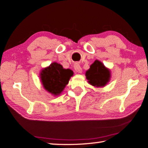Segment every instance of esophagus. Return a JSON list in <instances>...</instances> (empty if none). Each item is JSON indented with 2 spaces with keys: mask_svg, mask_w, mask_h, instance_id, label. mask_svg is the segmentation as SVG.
I'll return each mask as SVG.
<instances>
[{
  "mask_svg": "<svg viewBox=\"0 0 148 148\" xmlns=\"http://www.w3.org/2000/svg\"><path fill=\"white\" fill-rule=\"evenodd\" d=\"M74 67L75 70H76V72H78V73H82V69L80 65H79L78 63H75Z\"/></svg>",
  "mask_w": 148,
  "mask_h": 148,
  "instance_id": "esophagus-1",
  "label": "esophagus"
}]
</instances>
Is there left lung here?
Wrapping results in <instances>:
<instances>
[{
	"label": "left lung",
	"mask_w": 148,
	"mask_h": 148,
	"mask_svg": "<svg viewBox=\"0 0 148 148\" xmlns=\"http://www.w3.org/2000/svg\"><path fill=\"white\" fill-rule=\"evenodd\" d=\"M88 82L95 87H103L109 82L111 78L110 70L98 60L90 66L86 72Z\"/></svg>",
	"instance_id": "1"
}]
</instances>
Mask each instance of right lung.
Masks as SVG:
<instances>
[{"instance_id":"right-lung-1","label":"right lung","mask_w":148,"mask_h":148,"mask_svg":"<svg viewBox=\"0 0 148 148\" xmlns=\"http://www.w3.org/2000/svg\"><path fill=\"white\" fill-rule=\"evenodd\" d=\"M73 74L70 69H64L61 64L53 62L41 70L40 78L43 88L51 94L58 95L69 84Z\"/></svg>"}]
</instances>
